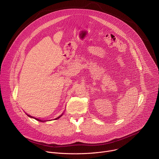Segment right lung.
Listing matches in <instances>:
<instances>
[{
    "mask_svg": "<svg viewBox=\"0 0 159 159\" xmlns=\"http://www.w3.org/2000/svg\"><path fill=\"white\" fill-rule=\"evenodd\" d=\"M29 117H30V118H34V119H35V120H38V121H40V122H45V121H47V120H40V119H37V118H35V117H32V116H29V115H28V114H27ZM62 116V114L61 115V116H60L59 117H58L57 118H56V119H55L54 120H57V119H59L61 116Z\"/></svg>",
    "mask_w": 159,
    "mask_h": 159,
    "instance_id": "1",
    "label": "right lung"
}]
</instances>
